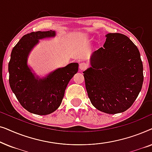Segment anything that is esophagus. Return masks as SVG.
Returning <instances> with one entry per match:
<instances>
[{"label":"esophagus","mask_w":152,"mask_h":152,"mask_svg":"<svg viewBox=\"0 0 152 152\" xmlns=\"http://www.w3.org/2000/svg\"><path fill=\"white\" fill-rule=\"evenodd\" d=\"M87 67H88V64L84 63V62H82V63L80 64V66H79V68L81 70H84L85 69H86Z\"/></svg>","instance_id":"1"}]
</instances>
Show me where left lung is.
<instances>
[{
    "label": "left lung",
    "instance_id": "left-lung-1",
    "mask_svg": "<svg viewBox=\"0 0 152 152\" xmlns=\"http://www.w3.org/2000/svg\"><path fill=\"white\" fill-rule=\"evenodd\" d=\"M103 48L93 53L83 72L91 102L109 114L132 107L143 83V66L136 45L125 35L109 33Z\"/></svg>",
    "mask_w": 152,
    "mask_h": 152
}]
</instances>
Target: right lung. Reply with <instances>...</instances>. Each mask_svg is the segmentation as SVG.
I'll use <instances>...</instances> for the list:
<instances>
[{"label": "right lung", "mask_w": 152, "mask_h": 152, "mask_svg": "<svg viewBox=\"0 0 152 152\" xmlns=\"http://www.w3.org/2000/svg\"><path fill=\"white\" fill-rule=\"evenodd\" d=\"M55 36V30L24 35L12 49L8 64L12 92L25 109L37 115H48L59 107L68 82L78 71V63H70L40 77L28 66L30 53L39 40Z\"/></svg>", "instance_id": "add662e5"}]
</instances>
